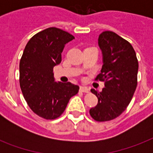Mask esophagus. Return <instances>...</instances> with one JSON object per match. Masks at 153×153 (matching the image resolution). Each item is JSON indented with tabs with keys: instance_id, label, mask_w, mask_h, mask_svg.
Here are the masks:
<instances>
[{
	"instance_id": "obj_1",
	"label": "esophagus",
	"mask_w": 153,
	"mask_h": 153,
	"mask_svg": "<svg viewBox=\"0 0 153 153\" xmlns=\"http://www.w3.org/2000/svg\"><path fill=\"white\" fill-rule=\"evenodd\" d=\"M80 91L82 92H83V93H89L90 92V89L86 87V86H81L80 87Z\"/></svg>"
}]
</instances>
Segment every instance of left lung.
I'll return each mask as SVG.
<instances>
[{
    "instance_id": "left-lung-1",
    "label": "left lung",
    "mask_w": 153,
    "mask_h": 153,
    "mask_svg": "<svg viewBox=\"0 0 153 153\" xmlns=\"http://www.w3.org/2000/svg\"><path fill=\"white\" fill-rule=\"evenodd\" d=\"M98 46L103 65L96 80L105 82V88L102 92L91 90L98 102L90 114L95 121H107L121 115L132 100L137 85L138 61L133 46L114 32L101 33Z\"/></svg>"
}]
</instances>
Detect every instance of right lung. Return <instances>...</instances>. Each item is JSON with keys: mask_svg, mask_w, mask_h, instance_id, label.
<instances>
[{"mask_svg": "<svg viewBox=\"0 0 153 153\" xmlns=\"http://www.w3.org/2000/svg\"><path fill=\"white\" fill-rule=\"evenodd\" d=\"M71 34L48 27L30 39L20 61V86L28 106L47 120L59 117L70 98L79 92L71 82H55L53 68L62 61L65 44L74 39Z\"/></svg>", "mask_w": 153, "mask_h": 153, "instance_id": "obj_1", "label": "right lung"}]
</instances>
